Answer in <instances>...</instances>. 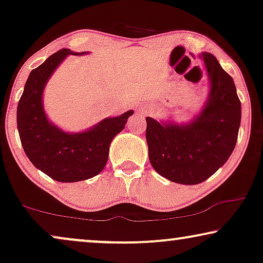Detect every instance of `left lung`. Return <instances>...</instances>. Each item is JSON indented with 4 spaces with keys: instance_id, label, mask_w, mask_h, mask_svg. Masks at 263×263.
I'll use <instances>...</instances> for the list:
<instances>
[{
    "instance_id": "left-lung-1",
    "label": "left lung",
    "mask_w": 263,
    "mask_h": 263,
    "mask_svg": "<svg viewBox=\"0 0 263 263\" xmlns=\"http://www.w3.org/2000/svg\"><path fill=\"white\" fill-rule=\"evenodd\" d=\"M200 57L211 89L199 116L182 125L146 117L151 165L179 184H197L215 174L235 149L240 125V100L232 78L212 53L202 52Z\"/></svg>"
}]
</instances>
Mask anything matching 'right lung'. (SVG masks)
I'll return each instance as SVG.
<instances>
[{
  "mask_svg": "<svg viewBox=\"0 0 263 263\" xmlns=\"http://www.w3.org/2000/svg\"><path fill=\"white\" fill-rule=\"evenodd\" d=\"M62 49L30 73L17 104L16 123L21 145L35 167L57 182L92 178L106 165L112 139L122 132L129 110L121 116L100 121L82 133H67L56 127L43 109V91L53 70L68 55H84Z\"/></svg>",
  "mask_w": 263,
  "mask_h": 263,
  "instance_id": "right-lung-1",
  "label": "right lung"
}]
</instances>
